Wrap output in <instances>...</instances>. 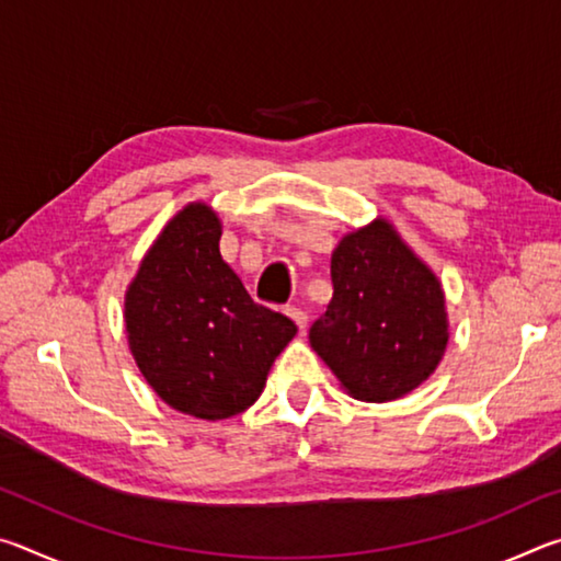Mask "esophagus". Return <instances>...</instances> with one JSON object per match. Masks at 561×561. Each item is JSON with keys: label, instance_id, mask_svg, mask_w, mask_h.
<instances>
[{"label": "esophagus", "instance_id": "esophagus-1", "mask_svg": "<svg viewBox=\"0 0 561 561\" xmlns=\"http://www.w3.org/2000/svg\"><path fill=\"white\" fill-rule=\"evenodd\" d=\"M287 314L294 319V324H297L299 329H307V321H309L307 311H304V309H297V307H287Z\"/></svg>", "mask_w": 561, "mask_h": 561}]
</instances>
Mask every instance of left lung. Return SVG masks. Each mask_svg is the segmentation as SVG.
Here are the masks:
<instances>
[{"label":"left lung","mask_w":561,"mask_h":561,"mask_svg":"<svg viewBox=\"0 0 561 561\" xmlns=\"http://www.w3.org/2000/svg\"><path fill=\"white\" fill-rule=\"evenodd\" d=\"M331 297L309 329L311 348L348 396L396 401L421 386L448 346L445 294L393 225L378 217L331 254Z\"/></svg>","instance_id":"left-lung-1"}]
</instances>
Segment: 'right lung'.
<instances>
[{
	"mask_svg": "<svg viewBox=\"0 0 561 561\" xmlns=\"http://www.w3.org/2000/svg\"><path fill=\"white\" fill-rule=\"evenodd\" d=\"M220 217L190 203L170 220L126 291L140 374L180 413L222 421L257 401L297 324L247 294L220 254Z\"/></svg>",
	"mask_w": 561,
	"mask_h": 561,
	"instance_id": "obj_1",
	"label": "right lung"
}]
</instances>
